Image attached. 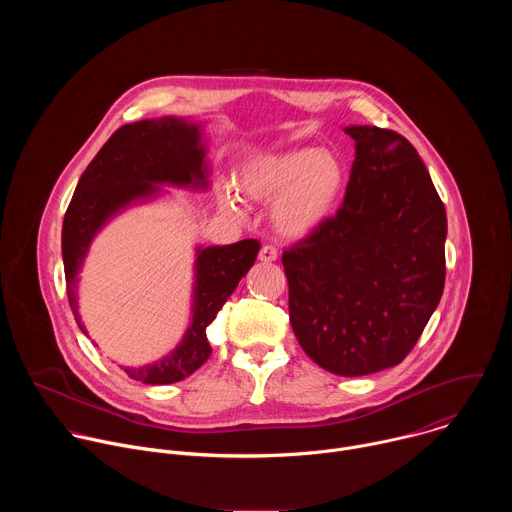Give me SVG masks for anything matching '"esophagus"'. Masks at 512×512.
Instances as JSON below:
<instances>
[{"label":"esophagus","instance_id":"34e87169","mask_svg":"<svg viewBox=\"0 0 512 512\" xmlns=\"http://www.w3.org/2000/svg\"><path fill=\"white\" fill-rule=\"evenodd\" d=\"M277 257H279V251L273 245H263L259 251V259L263 263H273V261H277Z\"/></svg>","mask_w":512,"mask_h":512}]
</instances>
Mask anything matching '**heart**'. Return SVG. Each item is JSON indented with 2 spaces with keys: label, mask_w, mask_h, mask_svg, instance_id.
Here are the masks:
<instances>
[{
  "label": "heart",
  "mask_w": 512,
  "mask_h": 512,
  "mask_svg": "<svg viewBox=\"0 0 512 512\" xmlns=\"http://www.w3.org/2000/svg\"><path fill=\"white\" fill-rule=\"evenodd\" d=\"M241 192L255 202H273V227L291 239L312 235L332 216L344 186L342 162L318 148H294L261 154L249 160L239 174ZM221 204L233 214H245L231 192L221 194Z\"/></svg>",
  "instance_id": "1"
}]
</instances>
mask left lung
<instances>
[{"label":"left lung","instance_id":"left-lung-1","mask_svg":"<svg viewBox=\"0 0 512 512\" xmlns=\"http://www.w3.org/2000/svg\"><path fill=\"white\" fill-rule=\"evenodd\" d=\"M354 162L336 216L283 251L289 322L340 377L399 364L444 294L448 218L417 150L375 125L344 127Z\"/></svg>","mask_w":512,"mask_h":512}]
</instances>
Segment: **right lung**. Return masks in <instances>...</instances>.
<instances>
[{
  "mask_svg": "<svg viewBox=\"0 0 512 512\" xmlns=\"http://www.w3.org/2000/svg\"><path fill=\"white\" fill-rule=\"evenodd\" d=\"M210 168L202 123L184 117L141 119L119 127L83 172L62 223V261L68 304L83 334L89 336L77 304V283L93 239L125 208L164 194L162 186L208 190ZM259 253L255 239L233 245L196 247L190 324L166 356L121 367L133 381L170 385L190 377L212 348L206 326L231 298Z\"/></svg>",
  "mask_w": 512,
  "mask_h": 512,
  "instance_id": "1",
  "label": "right lung"
}]
</instances>
